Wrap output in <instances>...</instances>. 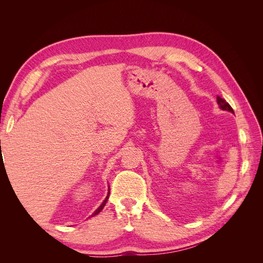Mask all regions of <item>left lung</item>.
<instances>
[{"label":"left lung","mask_w":263,"mask_h":263,"mask_svg":"<svg viewBox=\"0 0 263 263\" xmlns=\"http://www.w3.org/2000/svg\"><path fill=\"white\" fill-rule=\"evenodd\" d=\"M217 104L219 105V107L222 110H228V112H230V113H234V109L232 108V106H230L224 99L217 97Z\"/></svg>","instance_id":"8db88e82"}]
</instances>
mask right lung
<instances>
[{"label": "right lung", "instance_id": "obj_1", "mask_svg": "<svg viewBox=\"0 0 263 263\" xmlns=\"http://www.w3.org/2000/svg\"><path fill=\"white\" fill-rule=\"evenodd\" d=\"M108 196H109V190H108V193H107V196H106V198H105V200L104 201H103V203L100 205V208L97 210V211H95L93 214H92V216H94V215H97V214H99L102 210H103V208H104V206H105V204H106V202H107V200H108Z\"/></svg>", "mask_w": 263, "mask_h": 263}]
</instances>
